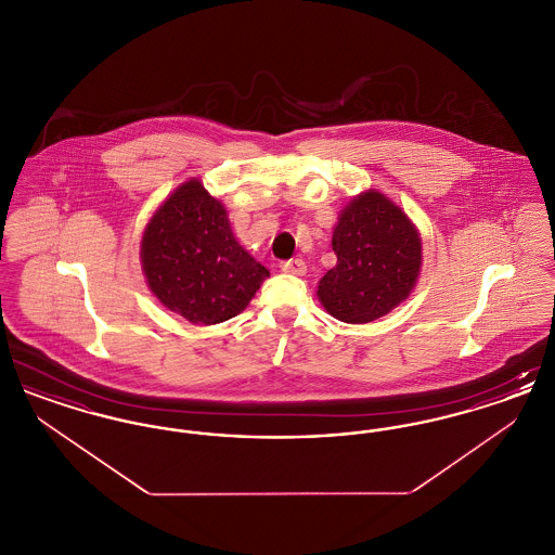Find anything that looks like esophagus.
<instances>
[{"label":"esophagus","mask_w":555,"mask_h":555,"mask_svg":"<svg viewBox=\"0 0 555 555\" xmlns=\"http://www.w3.org/2000/svg\"><path fill=\"white\" fill-rule=\"evenodd\" d=\"M281 270H283V272H287V274H295V276H304L308 268H306V262H304V260L295 258V260H289V262H283V264H281Z\"/></svg>","instance_id":"esophagus-1"}]
</instances>
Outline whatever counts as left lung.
Segmentation results:
<instances>
[{"label":"left lung","instance_id":"1","mask_svg":"<svg viewBox=\"0 0 555 555\" xmlns=\"http://www.w3.org/2000/svg\"><path fill=\"white\" fill-rule=\"evenodd\" d=\"M337 266L318 283L324 310L347 324H366L410 297L423 270V237L410 216L378 189L345 206L333 229Z\"/></svg>","mask_w":555,"mask_h":555}]
</instances>
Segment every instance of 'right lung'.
<instances>
[{"label": "right lung", "instance_id": "add662e5", "mask_svg": "<svg viewBox=\"0 0 555 555\" xmlns=\"http://www.w3.org/2000/svg\"><path fill=\"white\" fill-rule=\"evenodd\" d=\"M139 258L159 304L191 324L237 317L270 276L238 243L227 208L199 179L177 186L152 214Z\"/></svg>", "mask_w": 555, "mask_h": 555}]
</instances>
